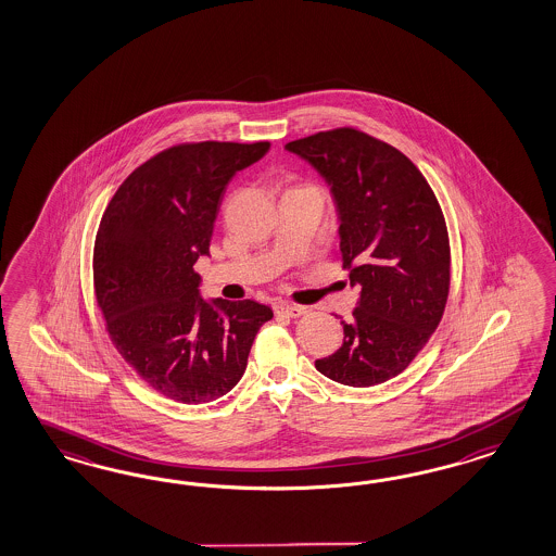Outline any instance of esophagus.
Returning a JSON list of instances; mask_svg holds the SVG:
<instances>
[{"label":"esophagus","mask_w":556,"mask_h":556,"mask_svg":"<svg viewBox=\"0 0 556 556\" xmlns=\"http://www.w3.org/2000/svg\"><path fill=\"white\" fill-rule=\"evenodd\" d=\"M273 309L277 316H286V318H300L305 314L303 305H293V303H275Z\"/></svg>","instance_id":"esophagus-1"}]
</instances>
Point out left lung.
Here are the masks:
<instances>
[{
    "label": "left lung",
    "mask_w": 556,
    "mask_h": 556,
    "mask_svg": "<svg viewBox=\"0 0 556 556\" xmlns=\"http://www.w3.org/2000/svg\"><path fill=\"white\" fill-rule=\"evenodd\" d=\"M337 207L340 253L358 291L337 353L316 361L328 379L370 388L420 353L442 318L451 251L434 191L404 152L353 128L287 142Z\"/></svg>",
    "instance_id": "left-lung-1"
}]
</instances>
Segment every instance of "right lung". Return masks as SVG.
Returning <instances> with one entry per match:
<instances>
[{"instance_id": "obj_1", "label": "right lung", "mask_w": 556, "mask_h": 556, "mask_svg": "<svg viewBox=\"0 0 556 556\" xmlns=\"http://www.w3.org/2000/svg\"><path fill=\"white\" fill-rule=\"evenodd\" d=\"M269 142H198L147 161L108 203L93 281L108 332L124 361L159 393L207 404L244 375L269 305L205 300L193 269L210 256L219 200Z\"/></svg>"}]
</instances>
